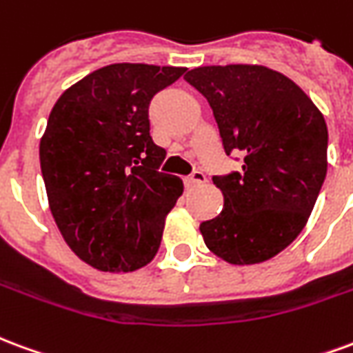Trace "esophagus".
<instances>
[{
  "label": "esophagus",
  "instance_id": "1",
  "mask_svg": "<svg viewBox=\"0 0 353 353\" xmlns=\"http://www.w3.org/2000/svg\"><path fill=\"white\" fill-rule=\"evenodd\" d=\"M184 182H186L188 188L201 186V184H205V182H207V174L203 173V171H195V173H192L190 176H186V179H184Z\"/></svg>",
  "mask_w": 353,
  "mask_h": 353
}]
</instances>
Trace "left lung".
<instances>
[{
    "instance_id": "8db88e82",
    "label": "left lung",
    "mask_w": 353,
    "mask_h": 353,
    "mask_svg": "<svg viewBox=\"0 0 353 353\" xmlns=\"http://www.w3.org/2000/svg\"><path fill=\"white\" fill-rule=\"evenodd\" d=\"M207 97L223 150L243 171L212 176L220 214L199 225L207 248L233 265L274 258L297 239L327 173V123L303 90L263 65H207L184 77Z\"/></svg>"
}]
</instances>
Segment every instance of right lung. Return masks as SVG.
<instances>
[{"mask_svg":"<svg viewBox=\"0 0 353 353\" xmlns=\"http://www.w3.org/2000/svg\"><path fill=\"white\" fill-rule=\"evenodd\" d=\"M186 68L112 63L60 95L41 139V173L69 248L107 272L150 263L184 184L158 169L148 107Z\"/></svg>","mask_w":353,"mask_h":353,"instance_id":"1","label":"right lung"}]
</instances>
